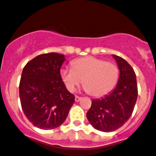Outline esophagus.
Segmentation results:
<instances>
[{"label":"esophagus","mask_w":156,"mask_h":156,"mask_svg":"<svg viewBox=\"0 0 156 156\" xmlns=\"http://www.w3.org/2000/svg\"><path fill=\"white\" fill-rule=\"evenodd\" d=\"M80 100H81V97H80V96H75V101H76V102H79Z\"/></svg>","instance_id":"1"}]
</instances>
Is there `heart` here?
Returning <instances> with one entry per match:
<instances>
[{
  "mask_svg": "<svg viewBox=\"0 0 156 156\" xmlns=\"http://www.w3.org/2000/svg\"><path fill=\"white\" fill-rule=\"evenodd\" d=\"M116 64L92 56L74 60L73 69L64 68L60 76L69 92H73L80 83L91 96L101 97L112 91L119 80Z\"/></svg>",
  "mask_w": 156,
  "mask_h": 156,
  "instance_id": "obj_1",
  "label": "heart"
}]
</instances>
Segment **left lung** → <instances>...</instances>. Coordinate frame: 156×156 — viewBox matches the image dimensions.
<instances>
[{"label":"left lung","mask_w":156,"mask_h":156,"mask_svg":"<svg viewBox=\"0 0 156 156\" xmlns=\"http://www.w3.org/2000/svg\"><path fill=\"white\" fill-rule=\"evenodd\" d=\"M112 56L119 69L116 87L108 95L92 100L87 113L89 123L96 129L104 132L117 130L128 120L138 96L136 76L132 66L120 56Z\"/></svg>","instance_id":"1"}]
</instances>
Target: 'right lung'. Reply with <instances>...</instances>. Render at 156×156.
I'll return each mask as SVG.
<instances>
[{
	"instance_id": "add662e5",
	"label": "right lung",
	"mask_w": 156,
	"mask_h": 156,
	"mask_svg": "<svg viewBox=\"0 0 156 156\" xmlns=\"http://www.w3.org/2000/svg\"><path fill=\"white\" fill-rule=\"evenodd\" d=\"M64 55L49 52L36 56L26 64L19 85L24 115L35 127L54 129L66 119L75 102L60 76Z\"/></svg>"
}]
</instances>
